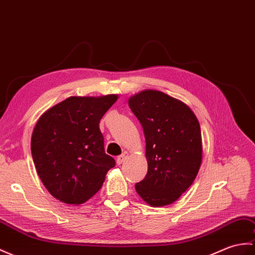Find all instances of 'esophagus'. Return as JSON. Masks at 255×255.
Segmentation results:
<instances>
[{
	"label": "esophagus",
	"instance_id": "esophagus-1",
	"mask_svg": "<svg viewBox=\"0 0 255 255\" xmlns=\"http://www.w3.org/2000/svg\"><path fill=\"white\" fill-rule=\"evenodd\" d=\"M127 156H128V153H127V152H124L123 154H121L120 156H117V158H116V163H117V165H121V164H123V162L125 161V159L127 158Z\"/></svg>",
	"mask_w": 255,
	"mask_h": 255
}]
</instances>
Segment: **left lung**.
Masks as SVG:
<instances>
[{
  "instance_id": "8db88e82",
  "label": "left lung",
  "mask_w": 255,
  "mask_h": 255,
  "mask_svg": "<svg viewBox=\"0 0 255 255\" xmlns=\"http://www.w3.org/2000/svg\"><path fill=\"white\" fill-rule=\"evenodd\" d=\"M143 128L147 173L134 185L147 204H171L192 185L202 161L200 124L181 101L145 90L128 101Z\"/></svg>"
}]
</instances>
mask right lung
<instances>
[{"label": "right lung", "mask_w": 255, "mask_h": 255, "mask_svg": "<svg viewBox=\"0 0 255 255\" xmlns=\"http://www.w3.org/2000/svg\"><path fill=\"white\" fill-rule=\"evenodd\" d=\"M115 94L72 97L39 118L31 137V154L40 179L53 197L81 204L102 187L115 159L104 151L101 118Z\"/></svg>", "instance_id": "obj_1"}]
</instances>
